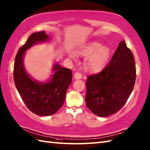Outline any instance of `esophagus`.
Segmentation results:
<instances>
[{
	"label": "esophagus",
	"mask_w": 150,
	"mask_h": 150,
	"mask_svg": "<svg viewBox=\"0 0 150 150\" xmlns=\"http://www.w3.org/2000/svg\"><path fill=\"white\" fill-rule=\"evenodd\" d=\"M74 77L75 79H81L82 78V74L80 72H77L74 74Z\"/></svg>",
	"instance_id": "obj_1"
}]
</instances>
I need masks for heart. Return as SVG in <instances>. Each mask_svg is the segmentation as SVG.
<instances>
[{
  "label": "heart",
  "instance_id": "obj_1",
  "mask_svg": "<svg viewBox=\"0 0 150 150\" xmlns=\"http://www.w3.org/2000/svg\"><path fill=\"white\" fill-rule=\"evenodd\" d=\"M77 53L82 56H90L86 59L84 68L89 71L96 72L103 69L109 59L110 50L107 46L98 42H91L81 47L77 50ZM70 57L75 58V55L70 54Z\"/></svg>",
  "mask_w": 150,
  "mask_h": 150
}]
</instances>
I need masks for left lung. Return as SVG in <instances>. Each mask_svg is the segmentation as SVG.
I'll use <instances>...</instances> for the list:
<instances>
[{
	"label": "left lung",
	"mask_w": 150,
	"mask_h": 150,
	"mask_svg": "<svg viewBox=\"0 0 150 150\" xmlns=\"http://www.w3.org/2000/svg\"><path fill=\"white\" fill-rule=\"evenodd\" d=\"M135 79L134 57L122 40L108 65L100 72L87 77V107L100 117L115 113L126 104L134 87Z\"/></svg>",
	"instance_id": "8db88e82"
}]
</instances>
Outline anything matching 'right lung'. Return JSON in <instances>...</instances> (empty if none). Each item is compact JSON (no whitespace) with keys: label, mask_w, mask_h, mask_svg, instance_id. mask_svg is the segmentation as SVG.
Instances as JSON below:
<instances>
[{"label":"right lung","mask_w":150,"mask_h":150,"mask_svg":"<svg viewBox=\"0 0 150 150\" xmlns=\"http://www.w3.org/2000/svg\"><path fill=\"white\" fill-rule=\"evenodd\" d=\"M48 39L44 31L31 34L19 48L13 68L15 84L22 99L31 112L40 116L52 115L62 106L67 89L72 81L71 70L62 68L58 64L53 68V77L45 83L33 81L25 71L23 55L26 50L35 43Z\"/></svg>","instance_id":"add662e5"}]
</instances>
